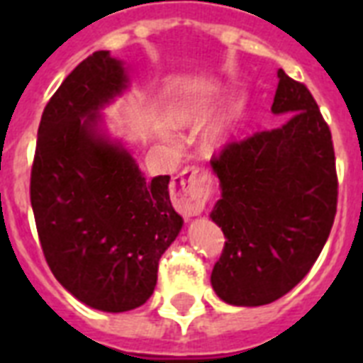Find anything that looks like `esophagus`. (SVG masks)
<instances>
[{"instance_id":"34e87169","label":"esophagus","mask_w":363,"mask_h":363,"mask_svg":"<svg viewBox=\"0 0 363 363\" xmlns=\"http://www.w3.org/2000/svg\"><path fill=\"white\" fill-rule=\"evenodd\" d=\"M213 192V181L203 169L186 167L171 182V201L182 216L192 218L203 213Z\"/></svg>"}]
</instances>
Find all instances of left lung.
<instances>
[{"instance_id":"1","label":"left lung","mask_w":363,"mask_h":363,"mask_svg":"<svg viewBox=\"0 0 363 363\" xmlns=\"http://www.w3.org/2000/svg\"><path fill=\"white\" fill-rule=\"evenodd\" d=\"M275 130L232 143L211 162L220 199L209 218L226 247L211 284L235 307L282 298L303 279L326 245L337 209L332 133L301 82L277 71Z\"/></svg>"}]
</instances>
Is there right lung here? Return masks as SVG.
Returning a JSON list of instances; mask_svg holds the SVG:
<instances>
[{"instance_id": "right-lung-1", "label": "right lung", "mask_w": 363, "mask_h": 363, "mask_svg": "<svg viewBox=\"0 0 363 363\" xmlns=\"http://www.w3.org/2000/svg\"><path fill=\"white\" fill-rule=\"evenodd\" d=\"M109 50L82 60L43 111L30 198L43 254L58 282L92 309L141 307L158 262L182 230L169 177L147 179L104 109L130 88Z\"/></svg>"}]
</instances>
